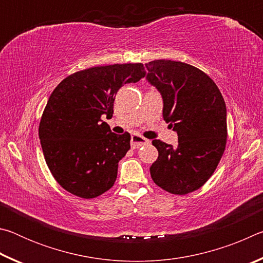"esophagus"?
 Wrapping results in <instances>:
<instances>
[{
  "label": "esophagus",
  "mask_w": 263,
  "mask_h": 263,
  "mask_svg": "<svg viewBox=\"0 0 263 263\" xmlns=\"http://www.w3.org/2000/svg\"><path fill=\"white\" fill-rule=\"evenodd\" d=\"M148 142H149V140H147V139H146V138L141 137L139 135H133L131 137V146H132V148H139L140 146L148 144Z\"/></svg>",
  "instance_id": "esophagus-1"
}]
</instances>
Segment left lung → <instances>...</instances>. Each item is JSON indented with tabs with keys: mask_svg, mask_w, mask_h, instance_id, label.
I'll list each match as a JSON object with an SVG mask.
<instances>
[{
	"mask_svg": "<svg viewBox=\"0 0 263 263\" xmlns=\"http://www.w3.org/2000/svg\"><path fill=\"white\" fill-rule=\"evenodd\" d=\"M145 66L146 80L162 96L163 119L179 137L177 147L152 141L159 157L151 176L171 194L193 193L210 179L225 151V101L213 80L194 66L164 59Z\"/></svg>",
	"mask_w": 263,
	"mask_h": 263,
	"instance_id": "obj_1",
	"label": "left lung"
}]
</instances>
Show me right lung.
I'll list each match as a JSON object with an SVG mask.
<instances>
[{"instance_id":"obj_1","label":"right lung","mask_w":263,"mask_h":263,"mask_svg":"<svg viewBox=\"0 0 263 263\" xmlns=\"http://www.w3.org/2000/svg\"><path fill=\"white\" fill-rule=\"evenodd\" d=\"M145 74L142 64L100 66L69 75L53 90L39 139L53 177L68 193L95 198L114 185L131 136L111 132L102 118L112 117L118 89Z\"/></svg>"}]
</instances>
